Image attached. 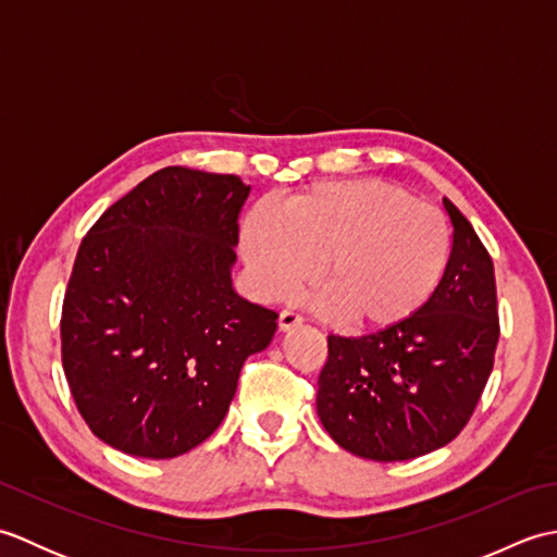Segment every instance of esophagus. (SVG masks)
I'll use <instances>...</instances> for the list:
<instances>
[{
  "label": "esophagus",
  "instance_id": "esophagus-1",
  "mask_svg": "<svg viewBox=\"0 0 557 557\" xmlns=\"http://www.w3.org/2000/svg\"><path fill=\"white\" fill-rule=\"evenodd\" d=\"M304 323V318L297 313V311H282L280 313V330L282 333H287V330H292V327H297V325H301Z\"/></svg>",
  "mask_w": 557,
  "mask_h": 557
}]
</instances>
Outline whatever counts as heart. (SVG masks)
<instances>
[{
    "label": "heart",
    "mask_w": 557,
    "mask_h": 557,
    "mask_svg": "<svg viewBox=\"0 0 557 557\" xmlns=\"http://www.w3.org/2000/svg\"><path fill=\"white\" fill-rule=\"evenodd\" d=\"M449 248L441 210L371 180L315 184L282 210L260 203L242 230L260 297H285L318 270L323 309L357 327L395 325L417 313L441 285Z\"/></svg>",
    "instance_id": "b5f03b06"
}]
</instances>
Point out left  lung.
Listing matches in <instances>:
<instances>
[{"instance_id": "8db88e82", "label": "left lung", "mask_w": 557, "mask_h": 557, "mask_svg": "<svg viewBox=\"0 0 557 557\" xmlns=\"http://www.w3.org/2000/svg\"><path fill=\"white\" fill-rule=\"evenodd\" d=\"M453 251L433 297L405 321L361 337H327L315 409L347 453L405 461L455 441L493 371L498 301L493 260L443 198Z\"/></svg>"}]
</instances>
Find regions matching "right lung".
<instances>
[{
	"mask_svg": "<svg viewBox=\"0 0 557 557\" xmlns=\"http://www.w3.org/2000/svg\"><path fill=\"white\" fill-rule=\"evenodd\" d=\"M251 186L164 168L81 242L62 309V363L81 417L124 455L172 459L215 433L244 361L277 313L239 297L232 268Z\"/></svg>",
	"mask_w": 557,
	"mask_h": 557,
	"instance_id": "right-lung-1",
	"label": "right lung"
}]
</instances>
